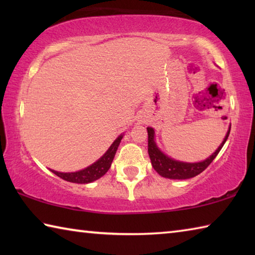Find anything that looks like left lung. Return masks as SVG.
Listing matches in <instances>:
<instances>
[{
  "label": "left lung",
  "mask_w": 255,
  "mask_h": 255,
  "mask_svg": "<svg viewBox=\"0 0 255 255\" xmlns=\"http://www.w3.org/2000/svg\"><path fill=\"white\" fill-rule=\"evenodd\" d=\"M231 127L228 128V131L226 133L225 138H224L223 143L219 145V147L215 150V153L210 155L208 158H206L205 161L198 162V163H185L175 161V159L171 158L167 155L164 154L159 150L157 147L156 143L154 140V129L152 127H147V133H148V155L152 162V165L154 170L157 173L163 176V178L167 179H174V180H184L193 178L198 174H200L202 171H205L208 167L209 164L214 161L215 157L217 156L219 150L225 144L228 136H230Z\"/></svg>",
  "instance_id": "left-lung-1"
}]
</instances>
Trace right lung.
<instances>
[{
    "label": "right lung",
    "instance_id": "obj_1",
    "mask_svg": "<svg viewBox=\"0 0 255 255\" xmlns=\"http://www.w3.org/2000/svg\"><path fill=\"white\" fill-rule=\"evenodd\" d=\"M122 139H123V135H120L117 139L112 143L109 149L107 150L102 157L99 158L97 162H94L92 165L85 167L84 170H81L77 172H71V173H63V172H57L54 170H51V172L57 176H59V178H62L63 180L68 181V182L81 183V184L93 182V181L100 179L101 176L105 175L108 172V170L110 169L111 163L114 161L116 152H117L118 146L120 144V141H122Z\"/></svg>",
    "mask_w": 255,
    "mask_h": 255
}]
</instances>
